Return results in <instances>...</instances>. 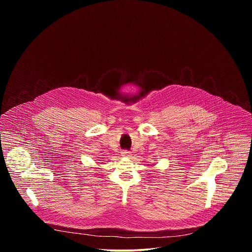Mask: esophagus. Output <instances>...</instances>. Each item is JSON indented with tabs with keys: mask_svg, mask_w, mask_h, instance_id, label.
Returning <instances> with one entry per match:
<instances>
[{
	"mask_svg": "<svg viewBox=\"0 0 252 252\" xmlns=\"http://www.w3.org/2000/svg\"><path fill=\"white\" fill-rule=\"evenodd\" d=\"M130 156V153L127 152V151H124L122 152V157H126V158H128Z\"/></svg>",
	"mask_w": 252,
	"mask_h": 252,
	"instance_id": "34e87169",
	"label": "esophagus"
}]
</instances>
